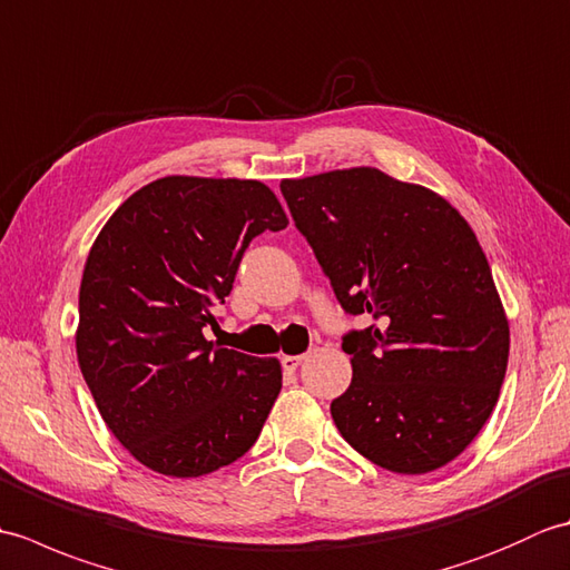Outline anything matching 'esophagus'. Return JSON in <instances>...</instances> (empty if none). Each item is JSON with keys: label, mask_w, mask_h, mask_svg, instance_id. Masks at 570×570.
I'll return each mask as SVG.
<instances>
[{"label": "esophagus", "mask_w": 570, "mask_h": 570, "mask_svg": "<svg viewBox=\"0 0 570 570\" xmlns=\"http://www.w3.org/2000/svg\"><path fill=\"white\" fill-rule=\"evenodd\" d=\"M301 362H304V355H284L282 367H284V372H296Z\"/></svg>", "instance_id": "1"}]
</instances>
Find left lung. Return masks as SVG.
<instances>
[{
    "label": "left lung",
    "instance_id": "obj_1",
    "mask_svg": "<svg viewBox=\"0 0 570 570\" xmlns=\"http://www.w3.org/2000/svg\"><path fill=\"white\" fill-rule=\"evenodd\" d=\"M296 227L341 306L380 325L345 335L343 439L384 470L423 475L485 426L510 357V321L468 220L426 186L380 168L284 178Z\"/></svg>",
    "mask_w": 570,
    "mask_h": 570
}]
</instances>
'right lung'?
<instances>
[{"mask_svg": "<svg viewBox=\"0 0 570 570\" xmlns=\"http://www.w3.org/2000/svg\"><path fill=\"white\" fill-rule=\"evenodd\" d=\"M288 217L252 178L166 176L119 205L80 282L76 353L115 439L168 478H200L245 455L282 392L276 357L205 337L242 254Z\"/></svg>", "mask_w": 570, "mask_h": 570, "instance_id": "1", "label": "right lung"}]
</instances>
